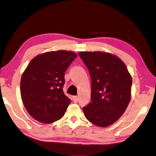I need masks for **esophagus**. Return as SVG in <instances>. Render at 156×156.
<instances>
[{
	"label": "esophagus",
	"mask_w": 156,
	"mask_h": 156,
	"mask_svg": "<svg viewBox=\"0 0 156 156\" xmlns=\"http://www.w3.org/2000/svg\"><path fill=\"white\" fill-rule=\"evenodd\" d=\"M73 101L75 102V103H77V102H78V96H73Z\"/></svg>",
	"instance_id": "1"
}]
</instances>
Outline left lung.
I'll use <instances>...</instances> for the list:
<instances>
[{"label": "left lung", "mask_w": 156, "mask_h": 156, "mask_svg": "<svg viewBox=\"0 0 156 156\" xmlns=\"http://www.w3.org/2000/svg\"><path fill=\"white\" fill-rule=\"evenodd\" d=\"M92 79V102L84 115L99 127L112 125L124 114L130 101L132 78L124 62L105 52H80Z\"/></svg>", "instance_id": "8db88e82"}]
</instances>
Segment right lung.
Returning <instances> with one entry per match:
<instances>
[{
  "label": "right lung",
  "mask_w": 156,
  "mask_h": 156,
  "mask_svg": "<svg viewBox=\"0 0 156 156\" xmlns=\"http://www.w3.org/2000/svg\"><path fill=\"white\" fill-rule=\"evenodd\" d=\"M76 57L72 51H50L28 64L21 78V98L36 120L47 124L64 116L71 103L63 92L64 73Z\"/></svg>",
  "instance_id": "obj_1"
}]
</instances>
